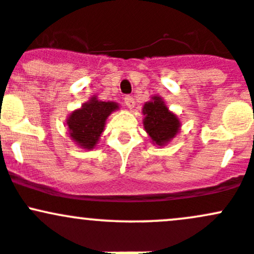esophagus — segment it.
Wrapping results in <instances>:
<instances>
[{
	"label": "esophagus",
	"instance_id": "1",
	"mask_svg": "<svg viewBox=\"0 0 254 254\" xmlns=\"http://www.w3.org/2000/svg\"><path fill=\"white\" fill-rule=\"evenodd\" d=\"M124 103H125V106H127L129 109H132V108H134V106H135L134 98H132V97H130V96L125 97Z\"/></svg>",
	"mask_w": 254,
	"mask_h": 254
}]
</instances>
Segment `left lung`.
Instances as JSON below:
<instances>
[{"label":"left lung","instance_id":"obj_1","mask_svg":"<svg viewBox=\"0 0 254 254\" xmlns=\"http://www.w3.org/2000/svg\"><path fill=\"white\" fill-rule=\"evenodd\" d=\"M143 129L151 142L156 146H166L172 141L181 130V120L166 106L160 96H152L142 107Z\"/></svg>","mask_w":254,"mask_h":254}]
</instances>
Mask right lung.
<instances>
[{"mask_svg": "<svg viewBox=\"0 0 254 254\" xmlns=\"http://www.w3.org/2000/svg\"><path fill=\"white\" fill-rule=\"evenodd\" d=\"M118 109L117 102H103L97 96H92L81 108L71 112L66 119L68 136L81 148L92 150L99 141L108 117Z\"/></svg>", "mask_w": 254, "mask_h": 254, "instance_id": "right-lung-1", "label": "right lung"}]
</instances>
